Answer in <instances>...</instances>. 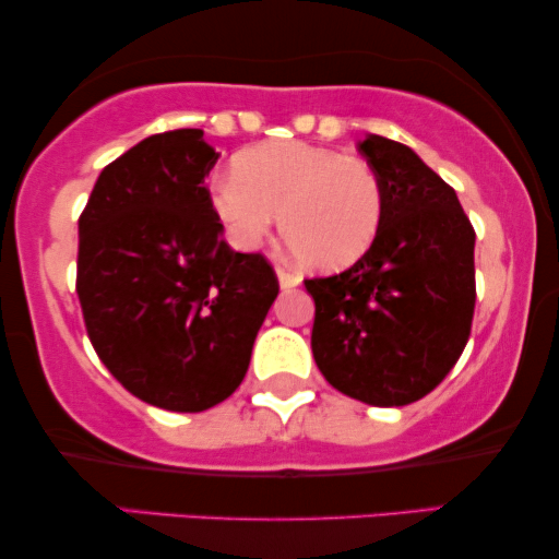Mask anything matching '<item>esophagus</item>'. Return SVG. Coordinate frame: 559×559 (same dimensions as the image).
<instances>
[{
    "mask_svg": "<svg viewBox=\"0 0 559 559\" xmlns=\"http://www.w3.org/2000/svg\"><path fill=\"white\" fill-rule=\"evenodd\" d=\"M277 280H280V285L285 287V289H289V287H297L300 285V274H295V272H289V270H285V266H277Z\"/></svg>",
    "mask_w": 559,
    "mask_h": 559,
    "instance_id": "34e87169",
    "label": "esophagus"
}]
</instances>
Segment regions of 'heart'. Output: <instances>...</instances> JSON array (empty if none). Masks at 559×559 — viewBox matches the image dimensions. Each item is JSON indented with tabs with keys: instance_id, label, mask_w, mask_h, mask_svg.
Returning a JSON list of instances; mask_svg holds the SVG:
<instances>
[{
	"instance_id": "b5f03b06",
	"label": "heart",
	"mask_w": 559,
	"mask_h": 559,
	"mask_svg": "<svg viewBox=\"0 0 559 559\" xmlns=\"http://www.w3.org/2000/svg\"><path fill=\"white\" fill-rule=\"evenodd\" d=\"M211 201L236 247L251 249L280 231L293 254L316 270H341L364 257L384 218L373 167L305 142H270L241 152L234 173L211 182Z\"/></svg>"
}]
</instances>
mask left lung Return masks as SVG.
Wrapping results in <instances>:
<instances>
[{
  "label": "left lung",
  "mask_w": 559,
  "mask_h": 559,
  "mask_svg": "<svg viewBox=\"0 0 559 559\" xmlns=\"http://www.w3.org/2000/svg\"><path fill=\"white\" fill-rule=\"evenodd\" d=\"M358 152L381 180L384 218L354 266L305 280L312 356L341 394L404 407L430 394L468 343L476 231L455 190L407 144L369 134Z\"/></svg>",
  "instance_id": "obj_1"
}]
</instances>
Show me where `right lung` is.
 Segmentation results:
<instances>
[{"label":"right lung","mask_w":559,"mask_h":559,"mask_svg":"<svg viewBox=\"0 0 559 559\" xmlns=\"http://www.w3.org/2000/svg\"><path fill=\"white\" fill-rule=\"evenodd\" d=\"M218 152L201 129L152 134L98 175L79 218V293L91 346L152 407L203 412L236 392L280 293L241 254L205 188Z\"/></svg>","instance_id":"obj_1"}]
</instances>
